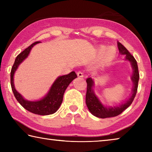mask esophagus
Instances as JSON below:
<instances>
[{
	"label": "esophagus",
	"instance_id": "34e87169",
	"mask_svg": "<svg viewBox=\"0 0 152 152\" xmlns=\"http://www.w3.org/2000/svg\"><path fill=\"white\" fill-rule=\"evenodd\" d=\"M77 75H78V76H79V77H83L84 74L82 71H78V72H77Z\"/></svg>",
	"mask_w": 152,
	"mask_h": 152
}]
</instances>
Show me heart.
Instances as JSON below:
<instances>
[{"mask_svg":"<svg viewBox=\"0 0 152 152\" xmlns=\"http://www.w3.org/2000/svg\"><path fill=\"white\" fill-rule=\"evenodd\" d=\"M105 51H106V48H102L101 50V52L103 53L105 52ZM106 56H107V58L108 59H111V58H113V56H114V54H113V51L111 50H109L107 51Z\"/></svg>","mask_w":152,"mask_h":152,"instance_id":"b5f03b06","label":"heart"}]
</instances>
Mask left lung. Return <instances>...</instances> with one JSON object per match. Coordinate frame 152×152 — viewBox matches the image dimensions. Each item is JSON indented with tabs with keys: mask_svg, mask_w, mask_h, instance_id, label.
<instances>
[{
	"mask_svg": "<svg viewBox=\"0 0 152 152\" xmlns=\"http://www.w3.org/2000/svg\"><path fill=\"white\" fill-rule=\"evenodd\" d=\"M117 46L118 48H119L120 53H121L123 55H125L126 60L129 61L132 64L133 69V74L132 77L133 82V94L132 96H131L130 99L127 102L121 104L120 106L107 108L101 104V102L98 99V98L95 96L94 92L92 91V86H93L94 84V82L92 80V79L91 78H87V90L86 94V104L87 105V107H88V109L94 116L102 118V119L116 117L117 115H120L123 110H125L132 104L137 91L140 74H139L138 71L137 61L135 60L134 57L129 52V51L120 42H117Z\"/></svg>",
	"mask_w": 152,
	"mask_h": 152,
	"instance_id": "1",
	"label": "left lung"
}]
</instances>
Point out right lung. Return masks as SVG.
<instances>
[{"mask_svg": "<svg viewBox=\"0 0 152 152\" xmlns=\"http://www.w3.org/2000/svg\"><path fill=\"white\" fill-rule=\"evenodd\" d=\"M38 43L39 42L33 43L17 56L11 72V85L15 97L23 107L34 114L48 115L57 111L62 102L64 92L70 82L76 78L77 75L75 72H72L67 75L58 77L51 86L47 96L40 101H28L25 100L15 88L13 76L19 64L27 57L33 46Z\"/></svg>", "mask_w": 152, "mask_h": 152, "instance_id": "right-lung-1", "label": "right lung"}]
</instances>
